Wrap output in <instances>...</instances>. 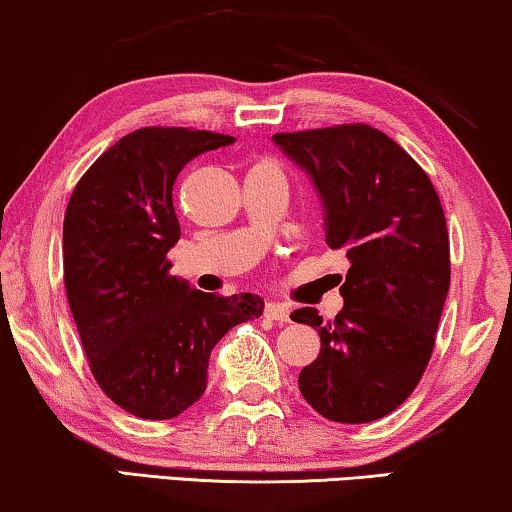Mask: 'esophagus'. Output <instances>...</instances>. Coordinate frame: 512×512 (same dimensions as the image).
Wrapping results in <instances>:
<instances>
[{
    "instance_id": "1",
    "label": "esophagus",
    "mask_w": 512,
    "mask_h": 512,
    "mask_svg": "<svg viewBox=\"0 0 512 512\" xmlns=\"http://www.w3.org/2000/svg\"><path fill=\"white\" fill-rule=\"evenodd\" d=\"M265 317L272 319V321H279V324H284V321H289L291 312H289V307L282 305V303H268V305H265Z\"/></svg>"
}]
</instances>
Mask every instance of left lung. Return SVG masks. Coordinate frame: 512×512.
I'll return each instance as SVG.
<instances>
[{"mask_svg":"<svg viewBox=\"0 0 512 512\" xmlns=\"http://www.w3.org/2000/svg\"><path fill=\"white\" fill-rule=\"evenodd\" d=\"M272 142L310 174L326 244L349 258L338 317L291 314L321 338L300 394L331 422H375L415 391L436 345L450 291L443 205L422 167L366 123L277 132Z\"/></svg>","mask_w":512,"mask_h":512,"instance_id":"8db88e82","label":"left lung"}]
</instances>
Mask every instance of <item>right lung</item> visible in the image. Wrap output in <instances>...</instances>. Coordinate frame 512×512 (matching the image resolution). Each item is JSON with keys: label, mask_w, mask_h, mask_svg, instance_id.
I'll return each mask as SVG.
<instances>
[{"label": "right lung", "mask_w": 512, "mask_h": 512, "mask_svg": "<svg viewBox=\"0 0 512 512\" xmlns=\"http://www.w3.org/2000/svg\"><path fill=\"white\" fill-rule=\"evenodd\" d=\"M235 137L142 128L109 146L76 184L62 226L72 317L100 389L130 415L172 419L207 389L209 354L263 298L214 296L170 275L179 242L174 181Z\"/></svg>", "instance_id": "right-lung-1"}]
</instances>
